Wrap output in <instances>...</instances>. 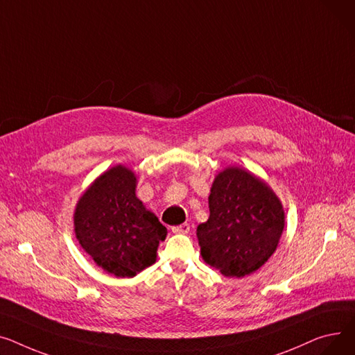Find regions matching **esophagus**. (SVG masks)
I'll use <instances>...</instances> for the list:
<instances>
[{"mask_svg": "<svg viewBox=\"0 0 355 355\" xmlns=\"http://www.w3.org/2000/svg\"><path fill=\"white\" fill-rule=\"evenodd\" d=\"M189 231H191V225L189 223H182V225H178V226L172 227V232L173 234H187Z\"/></svg>", "mask_w": 355, "mask_h": 355, "instance_id": "esophagus-1", "label": "esophagus"}]
</instances>
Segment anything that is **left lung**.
<instances>
[{
	"mask_svg": "<svg viewBox=\"0 0 355 355\" xmlns=\"http://www.w3.org/2000/svg\"><path fill=\"white\" fill-rule=\"evenodd\" d=\"M209 219L196 229L203 261L227 278L259 269L275 252L285 226L282 203L270 187L231 166L214 180Z\"/></svg>",
	"mask_w": 355,
	"mask_h": 355,
	"instance_id": "obj_1",
	"label": "left lung"
}]
</instances>
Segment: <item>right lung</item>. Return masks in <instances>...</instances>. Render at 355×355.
<instances>
[{
	"label": "right lung",
	"instance_id": "obj_1",
	"mask_svg": "<svg viewBox=\"0 0 355 355\" xmlns=\"http://www.w3.org/2000/svg\"><path fill=\"white\" fill-rule=\"evenodd\" d=\"M136 182L132 169L117 164L90 184L74 211L78 243L98 266L119 278H132L155 263L159 242L168 235L137 199Z\"/></svg>",
	"mask_w": 355,
	"mask_h": 355
}]
</instances>
